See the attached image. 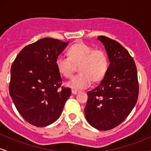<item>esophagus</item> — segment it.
I'll return each mask as SVG.
<instances>
[{
    "label": "esophagus",
    "instance_id": "obj_1",
    "mask_svg": "<svg viewBox=\"0 0 151 151\" xmlns=\"http://www.w3.org/2000/svg\"><path fill=\"white\" fill-rule=\"evenodd\" d=\"M72 93H73V94H77V93H79V91H77V90H74V89H72Z\"/></svg>",
    "mask_w": 151,
    "mask_h": 151
}]
</instances>
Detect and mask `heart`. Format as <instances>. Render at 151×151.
Here are the masks:
<instances>
[{
  "label": "heart",
  "mask_w": 151,
  "mask_h": 151,
  "mask_svg": "<svg viewBox=\"0 0 151 151\" xmlns=\"http://www.w3.org/2000/svg\"><path fill=\"white\" fill-rule=\"evenodd\" d=\"M68 57L60 55L55 65L60 74L65 77L73 75L76 66L79 72L67 82V86L74 90L89 87L92 81H98L104 77L109 67V59L104 51L93 50L86 43L79 42L68 50Z\"/></svg>",
  "instance_id": "b5f03b06"
}]
</instances>
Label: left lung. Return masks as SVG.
Segmentation results:
<instances>
[{"label": "left lung", "instance_id": "1", "mask_svg": "<svg viewBox=\"0 0 151 151\" xmlns=\"http://www.w3.org/2000/svg\"><path fill=\"white\" fill-rule=\"evenodd\" d=\"M97 40L104 46L110 64L99 85L87 92L84 114L92 127L107 131L121 124L136 105L138 76L134 60L120 43L105 36Z\"/></svg>", "mask_w": 151, "mask_h": 151}]
</instances>
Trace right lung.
<instances>
[{"instance_id":"right-lung-1","label":"right lung","mask_w":151,"mask_h":151,"mask_svg":"<svg viewBox=\"0 0 151 151\" xmlns=\"http://www.w3.org/2000/svg\"><path fill=\"white\" fill-rule=\"evenodd\" d=\"M69 42L45 37L22 49L10 70L9 93L19 114L37 127L60 117L72 91L62 87L55 62Z\"/></svg>"}]
</instances>
